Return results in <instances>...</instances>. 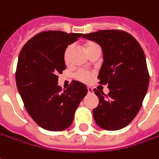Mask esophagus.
Here are the masks:
<instances>
[{
  "label": "esophagus",
  "mask_w": 159,
  "mask_h": 159,
  "mask_svg": "<svg viewBox=\"0 0 159 159\" xmlns=\"http://www.w3.org/2000/svg\"><path fill=\"white\" fill-rule=\"evenodd\" d=\"M87 89H88L89 93H92V92H93V89H92V88H91V87H88V88H87Z\"/></svg>",
  "instance_id": "1"
}]
</instances>
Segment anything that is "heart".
<instances>
[{
    "instance_id": "heart-1",
    "label": "heart",
    "mask_w": 159,
    "mask_h": 159,
    "mask_svg": "<svg viewBox=\"0 0 159 159\" xmlns=\"http://www.w3.org/2000/svg\"><path fill=\"white\" fill-rule=\"evenodd\" d=\"M98 45L97 43H92V42H89V43H86L85 45V48H86V50L88 52L89 50H90L91 48H95V47H98ZM71 49H72V45H69L67 48H66L65 51H64V61L66 62H68L69 61V58H70V55ZM91 73L90 72H88V71L85 70H79L76 72L75 74V78L77 80H79L83 83H89L90 80H91Z\"/></svg>"
}]
</instances>
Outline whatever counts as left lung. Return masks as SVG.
Instances as JSON below:
<instances>
[{"label": "left lung", "mask_w": 159, "mask_h": 159, "mask_svg": "<svg viewBox=\"0 0 159 159\" xmlns=\"http://www.w3.org/2000/svg\"><path fill=\"white\" fill-rule=\"evenodd\" d=\"M83 37L101 46L103 61L98 78L110 89L108 95L93 89L99 98L95 122L106 130L123 129L137 116L147 92L150 75L143 48L123 30H99Z\"/></svg>", "instance_id": "left-lung-1"}]
</instances>
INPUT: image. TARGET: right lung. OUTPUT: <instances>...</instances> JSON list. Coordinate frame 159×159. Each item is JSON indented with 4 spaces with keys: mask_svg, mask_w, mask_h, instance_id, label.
I'll return each instance as SVG.
<instances>
[{
    "mask_svg": "<svg viewBox=\"0 0 159 159\" xmlns=\"http://www.w3.org/2000/svg\"><path fill=\"white\" fill-rule=\"evenodd\" d=\"M82 35L43 31L29 40L20 50L16 72L17 89L28 113L44 129L61 131L69 128L88 92L86 85L78 81H72L64 91L57 84V75L66 69V48Z\"/></svg>",
    "mask_w": 159,
    "mask_h": 159,
    "instance_id": "right-lung-1",
    "label": "right lung"
}]
</instances>
